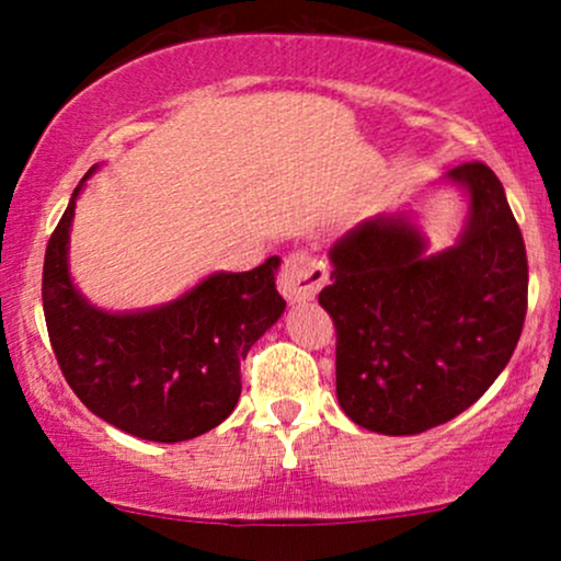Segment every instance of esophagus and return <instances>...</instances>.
Here are the masks:
<instances>
[{
	"label": "esophagus",
	"instance_id": "obj_1",
	"mask_svg": "<svg viewBox=\"0 0 561 561\" xmlns=\"http://www.w3.org/2000/svg\"><path fill=\"white\" fill-rule=\"evenodd\" d=\"M327 266L321 261L308 255L306 250H295L285 259L279 274V289L289 302H308L319 295V289L327 285Z\"/></svg>",
	"mask_w": 561,
	"mask_h": 561
}]
</instances>
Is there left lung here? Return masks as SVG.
Here are the masks:
<instances>
[{
	"label": "left lung",
	"instance_id": "obj_1",
	"mask_svg": "<svg viewBox=\"0 0 561 561\" xmlns=\"http://www.w3.org/2000/svg\"><path fill=\"white\" fill-rule=\"evenodd\" d=\"M448 179L469 192L456 248L424 255L405 216H379L332 244L319 302L337 332V401L382 435H420L469 409L504 371L527 313L525 240L480 160Z\"/></svg>",
	"mask_w": 561,
	"mask_h": 561
}]
</instances>
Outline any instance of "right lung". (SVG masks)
<instances>
[{
  "label": "right lung",
  "mask_w": 561,
  "mask_h": 561,
  "mask_svg": "<svg viewBox=\"0 0 561 561\" xmlns=\"http://www.w3.org/2000/svg\"><path fill=\"white\" fill-rule=\"evenodd\" d=\"M79 192L81 184L49 237L42 274L49 343L70 390L100 420L145 440L179 443L218 427L240 401L244 356L285 311L274 285L279 259L208 276L152 311H96L68 276Z\"/></svg>",
  "instance_id": "right-lung-1"
}]
</instances>
